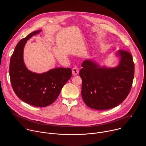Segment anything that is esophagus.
Returning a JSON list of instances; mask_svg holds the SVG:
<instances>
[{"instance_id":"1","label":"esophagus","mask_w":146,"mask_h":146,"mask_svg":"<svg viewBox=\"0 0 146 146\" xmlns=\"http://www.w3.org/2000/svg\"><path fill=\"white\" fill-rule=\"evenodd\" d=\"M79 72V70L77 67H74L72 69V74L73 75H77Z\"/></svg>"}]
</instances>
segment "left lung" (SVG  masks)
I'll list each match as a JSON object with an SVG mask.
<instances>
[{
    "instance_id": "8db88e82",
    "label": "left lung",
    "mask_w": 146,
    "mask_h": 146,
    "mask_svg": "<svg viewBox=\"0 0 146 146\" xmlns=\"http://www.w3.org/2000/svg\"><path fill=\"white\" fill-rule=\"evenodd\" d=\"M119 58L114 68L100 66L92 59L82 62L79 72L82 79L81 95L89 108L104 110L119 105L128 95L132 86L135 65L127 51L118 50Z\"/></svg>"
}]
</instances>
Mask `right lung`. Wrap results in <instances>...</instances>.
Segmentation results:
<instances>
[{"label": "right lung", "mask_w": 146, "mask_h": 146, "mask_svg": "<svg viewBox=\"0 0 146 146\" xmlns=\"http://www.w3.org/2000/svg\"><path fill=\"white\" fill-rule=\"evenodd\" d=\"M41 31L33 32L19 41L11 57L9 73L16 95L31 105L42 108L51 105L57 99L72 73L70 68H58L41 74L27 68L23 58L24 47L29 38Z\"/></svg>", "instance_id": "obj_1"}]
</instances>
